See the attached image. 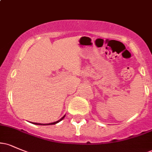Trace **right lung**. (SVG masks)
Wrapping results in <instances>:
<instances>
[{
	"mask_svg": "<svg viewBox=\"0 0 152 152\" xmlns=\"http://www.w3.org/2000/svg\"><path fill=\"white\" fill-rule=\"evenodd\" d=\"M64 117H65V116H64V117H62L61 118L60 120H58V121H55V122H53V123H50V124H38V123H34V124H37V125H51V124H57V123H58L59 121H61V120H62L63 118H64Z\"/></svg>",
	"mask_w": 152,
	"mask_h": 152,
	"instance_id": "right-lung-1",
	"label": "right lung"
}]
</instances>
